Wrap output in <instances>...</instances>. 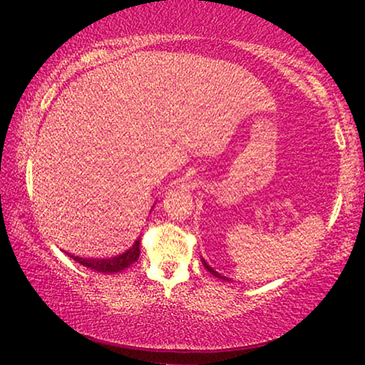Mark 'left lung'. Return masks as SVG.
I'll list each match as a JSON object with an SVG mask.
<instances>
[{
  "mask_svg": "<svg viewBox=\"0 0 365 365\" xmlns=\"http://www.w3.org/2000/svg\"><path fill=\"white\" fill-rule=\"evenodd\" d=\"M204 266H206V267H207V271H211V272H212V274H214V276H217V277H221V276H219V274H217V272H214V271H212V269H211V267H209V266H207V264H204Z\"/></svg>",
  "mask_w": 365,
  "mask_h": 365,
  "instance_id": "left-lung-1",
  "label": "left lung"
}]
</instances>
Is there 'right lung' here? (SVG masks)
I'll return each mask as SVG.
<instances>
[{"label": "right lung", "mask_w": 365, "mask_h": 365, "mask_svg": "<svg viewBox=\"0 0 365 365\" xmlns=\"http://www.w3.org/2000/svg\"><path fill=\"white\" fill-rule=\"evenodd\" d=\"M139 244H141V239H138V241L133 244V247H129L126 252L121 254V256H116V257H111V259H83V257H76V256H71V257L76 262L83 264V266L94 269V271L118 272V271H123V269H126L128 266H131L133 262L138 261L139 254H141V251H139Z\"/></svg>", "instance_id": "right-lung-1"}]
</instances>
